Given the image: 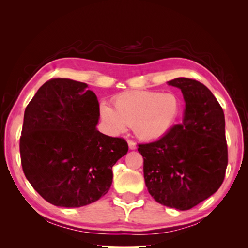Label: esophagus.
Masks as SVG:
<instances>
[{"label":"esophagus","mask_w":248,"mask_h":248,"mask_svg":"<svg viewBox=\"0 0 248 248\" xmlns=\"http://www.w3.org/2000/svg\"><path fill=\"white\" fill-rule=\"evenodd\" d=\"M128 146H129V149H130V150H134V149L137 148L136 142H134L132 140H128Z\"/></svg>","instance_id":"esophagus-1"}]
</instances>
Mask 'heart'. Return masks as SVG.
<instances>
[{
	"instance_id": "obj_1",
	"label": "heart",
	"mask_w": 248,
	"mask_h": 248,
	"mask_svg": "<svg viewBox=\"0 0 248 248\" xmlns=\"http://www.w3.org/2000/svg\"><path fill=\"white\" fill-rule=\"evenodd\" d=\"M115 108L101 103L100 115L108 129L121 133L127 126L141 140H155L164 136L175 124L181 104L175 94L154 91L123 93L114 100Z\"/></svg>"
}]
</instances>
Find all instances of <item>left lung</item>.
<instances>
[{
	"label": "left lung",
	"mask_w": 248,
	"mask_h": 248,
	"mask_svg": "<svg viewBox=\"0 0 248 248\" xmlns=\"http://www.w3.org/2000/svg\"><path fill=\"white\" fill-rule=\"evenodd\" d=\"M186 102L182 123L159 140L139 144L149 193L159 204L189 210L221 186L228 166L226 121L220 104L202 82L178 78Z\"/></svg>",
	"instance_id": "1"
}]
</instances>
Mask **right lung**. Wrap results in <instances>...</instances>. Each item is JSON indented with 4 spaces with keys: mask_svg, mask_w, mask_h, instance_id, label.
<instances>
[{
    "mask_svg": "<svg viewBox=\"0 0 248 248\" xmlns=\"http://www.w3.org/2000/svg\"><path fill=\"white\" fill-rule=\"evenodd\" d=\"M87 84L51 78L25 110L19 140L22 170L50 204L78 208L99 200L114 164L128 151L122 138L99 132V103Z\"/></svg>",
    "mask_w": 248,
    "mask_h": 248,
    "instance_id": "add662e5",
    "label": "right lung"
}]
</instances>
